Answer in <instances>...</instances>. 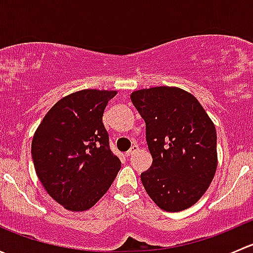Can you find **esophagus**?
<instances>
[{
    "mask_svg": "<svg viewBox=\"0 0 253 253\" xmlns=\"http://www.w3.org/2000/svg\"><path fill=\"white\" fill-rule=\"evenodd\" d=\"M138 150H139V147H138V145L134 144V145H132L131 148H129V150L126 153V155H127V157H132V155L136 154V153L138 152Z\"/></svg>",
    "mask_w": 253,
    "mask_h": 253,
    "instance_id": "1",
    "label": "esophagus"
}]
</instances>
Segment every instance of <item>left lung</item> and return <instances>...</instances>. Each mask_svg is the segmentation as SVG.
Returning <instances> with one entry per match:
<instances>
[{"mask_svg":"<svg viewBox=\"0 0 253 253\" xmlns=\"http://www.w3.org/2000/svg\"><path fill=\"white\" fill-rule=\"evenodd\" d=\"M131 101L145 122L153 158L141 174L148 196L163 211L190 208L208 190L218 167L213 121L192 94L177 86L139 89Z\"/></svg>","mask_w":253,"mask_h":253,"instance_id":"left-lung-1","label":"left lung"}]
</instances>
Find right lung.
<instances>
[{
  "instance_id": "right-lung-1",
  "label": "right lung",
  "mask_w": 253,
  "mask_h": 253,
  "mask_svg": "<svg viewBox=\"0 0 253 253\" xmlns=\"http://www.w3.org/2000/svg\"><path fill=\"white\" fill-rule=\"evenodd\" d=\"M116 94L98 89L68 94L47 111L35 131V172L48 196L67 211L90 209L121 169L103 124L104 110Z\"/></svg>"
}]
</instances>
